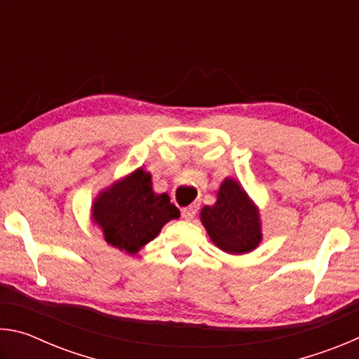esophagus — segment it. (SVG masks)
I'll return each mask as SVG.
<instances>
[{
    "mask_svg": "<svg viewBox=\"0 0 359 359\" xmlns=\"http://www.w3.org/2000/svg\"><path fill=\"white\" fill-rule=\"evenodd\" d=\"M196 210L198 205H188V208L182 209V217H184L185 220H193L194 215H196Z\"/></svg>",
    "mask_w": 359,
    "mask_h": 359,
    "instance_id": "1",
    "label": "esophagus"
}]
</instances>
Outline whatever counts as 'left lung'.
I'll return each instance as SVG.
<instances>
[{"instance_id":"left-lung-1","label":"left lung","mask_w":359,"mask_h":359,"mask_svg":"<svg viewBox=\"0 0 359 359\" xmlns=\"http://www.w3.org/2000/svg\"><path fill=\"white\" fill-rule=\"evenodd\" d=\"M212 244L229 255H245L263 241L259 208L234 177H224L217 201L204 205L199 214Z\"/></svg>"}]
</instances>
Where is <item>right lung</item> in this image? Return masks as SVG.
<instances>
[{
	"instance_id": "obj_1",
	"label": "right lung",
	"mask_w": 359,
	"mask_h": 359,
	"mask_svg": "<svg viewBox=\"0 0 359 359\" xmlns=\"http://www.w3.org/2000/svg\"><path fill=\"white\" fill-rule=\"evenodd\" d=\"M90 212L106 244L128 255H136L168 222L180 217L166 193L154 191L151 174L142 168L102 188Z\"/></svg>"
}]
</instances>
